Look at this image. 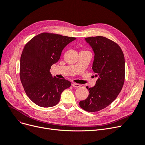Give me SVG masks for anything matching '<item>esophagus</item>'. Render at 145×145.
Instances as JSON below:
<instances>
[{"mask_svg": "<svg viewBox=\"0 0 145 145\" xmlns=\"http://www.w3.org/2000/svg\"><path fill=\"white\" fill-rule=\"evenodd\" d=\"M72 85L73 87L74 88H79L80 87L81 85L80 84H76V83H72Z\"/></svg>", "mask_w": 145, "mask_h": 145, "instance_id": "esophagus-1", "label": "esophagus"}]
</instances>
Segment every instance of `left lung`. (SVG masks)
<instances>
[{
  "label": "left lung",
  "mask_w": 145,
  "mask_h": 145,
  "mask_svg": "<svg viewBox=\"0 0 145 145\" xmlns=\"http://www.w3.org/2000/svg\"><path fill=\"white\" fill-rule=\"evenodd\" d=\"M92 48V70L98 77L96 84L88 88L89 95L79 102L88 112H97L110 105L121 92L124 83L125 60L123 52L116 42L102 36L85 39Z\"/></svg>",
  "instance_id": "8db88e82"
}]
</instances>
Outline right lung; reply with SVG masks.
I'll use <instances>...</instances> for the list:
<instances>
[{"label":"right lung","mask_w":145,"mask_h":145,"mask_svg":"<svg viewBox=\"0 0 145 145\" xmlns=\"http://www.w3.org/2000/svg\"><path fill=\"white\" fill-rule=\"evenodd\" d=\"M74 40V37L43 33L25 46L20 60V79L27 96L37 105H56L62 92L71 86L69 80L53 77L50 69L59 61L63 48Z\"/></svg>","instance_id":"1"}]
</instances>
